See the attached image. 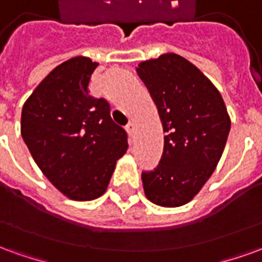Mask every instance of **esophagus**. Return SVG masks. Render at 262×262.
<instances>
[{
	"instance_id": "esophagus-1",
	"label": "esophagus",
	"mask_w": 262,
	"mask_h": 262,
	"mask_svg": "<svg viewBox=\"0 0 262 262\" xmlns=\"http://www.w3.org/2000/svg\"><path fill=\"white\" fill-rule=\"evenodd\" d=\"M126 130L129 135H135V132H136V123L135 122H130L129 125L126 126Z\"/></svg>"
}]
</instances>
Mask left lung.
Instances as JSON below:
<instances>
[{"instance_id": "8db88e82", "label": "left lung", "mask_w": 262, "mask_h": 262, "mask_svg": "<svg viewBox=\"0 0 262 262\" xmlns=\"http://www.w3.org/2000/svg\"><path fill=\"white\" fill-rule=\"evenodd\" d=\"M136 71L165 132L160 164L143 172V189L150 202L178 208L191 202L216 170L230 132V116L213 82L180 54L142 61Z\"/></svg>"}]
</instances>
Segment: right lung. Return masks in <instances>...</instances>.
Instances as JSON below:
<instances>
[{
  "instance_id": "1",
  "label": "right lung",
  "mask_w": 262,
  "mask_h": 262,
  "mask_svg": "<svg viewBox=\"0 0 262 262\" xmlns=\"http://www.w3.org/2000/svg\"><path fill=\"white\" fill-rule=\"evenodd\" d=\"M97 67L85 56L59 64L26 99L20 116V135L37 167L64 196L80 202L102 196L127 150L109 103L90 95Z\"/></svg>"
}]
</instances>
